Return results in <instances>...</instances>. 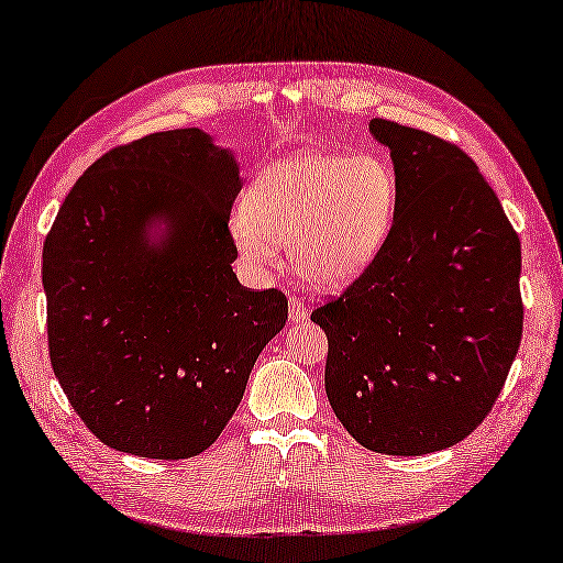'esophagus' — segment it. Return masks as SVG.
Returning <instances> with one entry per match:
<instances>
[{
	"mask_svg": "<svg viewBox=\"0 0 563 563\" xmlns=\"http://www.w3.org/2000/svg\"><path fill=\"white\" fill-rule=\"evenodd\" d=\"M289 319L291 321H307L309 319V307L301 299L291 297L289 299Z\"/></svg>",
	"mask_w": 563,
	"mask_h": 563,
	"instance_id": "1",
	"label": "esophagus"
}]
</instances>
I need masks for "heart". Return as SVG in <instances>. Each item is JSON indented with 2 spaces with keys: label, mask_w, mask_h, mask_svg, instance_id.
<instances>
[{
  "label": "heart",
  "mask_w": 563,
  "mask_h": 563,
  "mask_svg": "<svg viewBox=\"0 0 563 563\" xmlns=\"http://www.w3.org/2000/svg\"><path fill=\"white\" fill-rule=\"evenodd\" d=\"M398 175L378 151H299L262 167L232 220L240 254L254 266L289 246L301 279L336 289L368 269L398 212Z\"/></svg>",
  "instance_id": "b5f03b06"
}]
</instances>
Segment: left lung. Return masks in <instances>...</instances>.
I'll return each instance as SVG.
<instances>
[{"label":"left lung","mask_w":563,"mask_h":563,"mask_svg":"<svg viewBox=\"0 0 563 563\" xmlns=\"http://www.w3.org/2000/svg\"><path fill=\"white\" fill-rule=\"evenodd\" d=\"M390 151L398 212L388 242L339 299L327 396L353 440L383 455L457 445L495 406L521 341V244L457 145L373 118Z\"/></svg>","instance_id":"left-lung-1"}]
</instances>
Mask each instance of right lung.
Segmentation results:
<instances>
[{
	"label": "right lung",
	"instance_id": "right-lung-1",
	"mask_svg": "<svg viewBox=\"0 0 563 563\" xmlns=\"http://www.w3.org/2000/svg\"><path fill=\"white\" fill-rule=\"evenodd\" d=\"M232 151L200 128L113 147L78 177L44 242L48 356L108 448L200 455L287 323L279 289L236 282Z\"/></svg>",
	"mask_w": 563,
	"mask_h": 563
}]
</instances>
